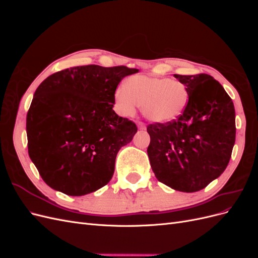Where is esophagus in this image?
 Here are the masks:
<instances>
[{
	"mask_svg": "<svg viewBox=\"0 0 258 258\" xmlns=\"http://www.w3.org/2000/svg\"><path fill=\"white\" fill-rule=\"evenodd\" d=\"M137 124H138V128H139L140 130H145V129H146L145 123H144V122H142V121H138V122H137Z\"/></svg>",
	"mask_w": 258,
	"mask_h": 258,
	"instance_id": "34e87169",
	"label": "esophagus"
}]
</instances>
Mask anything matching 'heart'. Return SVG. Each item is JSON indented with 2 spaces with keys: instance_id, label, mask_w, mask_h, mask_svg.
Masks as SVG:
<instances>
[{
  "instance_id": "heart-1",
  "label": "heart",
  "mask_w": 258,
  "mask_h": 258,
  "mask_svg": "<svg viewBox=\"0 0 258 258\" xmlns=\"http://www.w3.org/2000/svg\"><path fill=\"white\" fill-rule=\"evenodd\" d=\"M187 87L169 77L136 75L114 90L117 112L131 116L141 105L146 119L155 123H168L177 119L188 104Z\"/></svg>"
}]
</instances>
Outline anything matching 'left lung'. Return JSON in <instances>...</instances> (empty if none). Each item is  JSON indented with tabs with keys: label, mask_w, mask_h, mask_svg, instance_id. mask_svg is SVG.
Wrapping results in <instances>:
<instances>
[{
	"label": "left lung",
	"mask_w": 258,
	"mask_h": 258,
	"mask_svg": "<svg viewBox=\"0 0 258 258\" xmlns=\"http://www.w3.org/2000/svg\"><path fill=\"white\" fill-rule=\"evenodd\" d=\"M189 93L177 119L147 127L155 176L172 189H204L227 167L236 140V113L223 86L208 74L178 75Z\"/></svg>",
	"instance_id": "left-lung-1"
}]
</instances>
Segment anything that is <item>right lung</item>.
<instances>
[{"instance_id":"1","label":"right lung","mask_w":258,"mask_h":258,"mask_svg":"<svg viewBox=\"0 0 258 258\" xmlns=\"http://www.w3.org/2000/svg\"><path fill=\"white\" fill-rule=\"evenodd\" d=\"M137 72L123 66L74 67L38 86L27 115L28 151L52 189L84 196L111 181L117 153L138 131L114 112V90Z\"/></svg>"}]
</instances>
